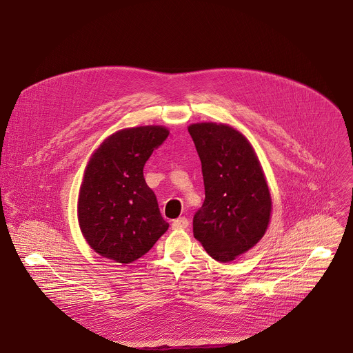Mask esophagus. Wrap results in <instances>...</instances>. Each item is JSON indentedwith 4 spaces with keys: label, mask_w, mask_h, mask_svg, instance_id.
Segmentation results:
<instances>
[{
    "label": "esophagus",
    "mask_w": 353,
    "mask_h": 353,
    "mask_svg": "<svg viewBox=\"0 0 353 353\" xmlns=\"http://www.w3.org/2000/svg\"><path fill=\"white\" fill-rule=\"evenodd\" d=\"M188 226V219L187 218H179V219H174L173 223H172V228L173 229H185Z\"/></svg>",
    "instance_id": "esophagus-1"
}]
</instances>
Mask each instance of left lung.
<instances>
[{"mask_svg":"<svg viewBox=\"0 0 353 353\" xmlns=\"http://www.w3.org/2000/svg\"><path fill=\"white\" fill-rule=\"evenodd\" d=\"M198 152L205 199L192 219L194 237L216 261L245 253L265 233L271 195L248 141L225 124L188 127Z\"/></svg>","mask_w":353,"mask_h":353,"instance_id":"8db88e82","label":"left lung"}]
</instances>
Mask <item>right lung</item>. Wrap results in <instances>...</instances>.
Listing matches in <instances>:
<instances>
[{
	"label": "right lung",
	"instance_id": "right-lung-1",
	"mask_svg": "<svg viewBox=\"0 0 353 353\" xmlns=\"http://www.w3.org/2000/svg\"><path fill=\"white\" fill-rule=\"evenodd\" d=\"M168 135L158 125L123 130L90 158L79 192L78 219L83 237L100 256L130 264L168 230L157 195L143 179L146 161Z\"/></svg>",
	"mask_w": 353,
	"mask_h": 353
}]
</instances>
